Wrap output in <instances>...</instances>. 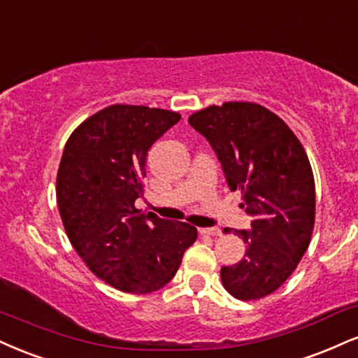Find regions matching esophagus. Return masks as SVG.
<instances>
[{"mask_svg":"<svg viewBox=\"0 0 358 358\" xmlns=\"http://www.w3.org/2000/svg\"><path fill=\"white\" fill-rule=\"evenodd\" d=\"M198 234L218 236V235H222V230H220V228H217V227H213V228H198Z\"/></svg>","mask_w":358,"mask_h":358,"instance_id":"esophagus-1","label":"esophagus"}]
</instances>
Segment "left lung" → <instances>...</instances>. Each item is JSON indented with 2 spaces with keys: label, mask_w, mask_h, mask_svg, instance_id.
<instances>
[{
  "label": "left lung",
  "mask_w": 358,
  "mask_h": 358,
  "mask_svg": "<svg viewBox=\"0 0 358 358\" xmlns=\"http://www.w3.org/2000/svg\"><path fill=\"white\" fill-rule=\"evenodd\" d=\"M188 123L206 138L253 218L248 230H236L247 248L238 264L222 266L223 287L238 300L262 299L294 273L308 248L315 183L307 153L283 120L257 103L210 106Z\"/></svg>",
  "instance_id": "1"
}]
</instances>
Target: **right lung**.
<instances>
[{
  "instance_id": "1",
  "label": "right lung",
  "mask_w": 358,
  "mask_h": 358,
  "mask_svg": "<svg viewBox=\"0 0 358 358\" xmlns=\"http://www.w3.org/2000/svg\"><path fill=\"white\" fill-rule=\"evenodd\" d=\"M180 118L113 105L81 123L63 150L56 198L68 238L98 278L127 294L165 287L196 240L195 227L135 208L150 148Z\"/></svg>"
}]
</instances>
